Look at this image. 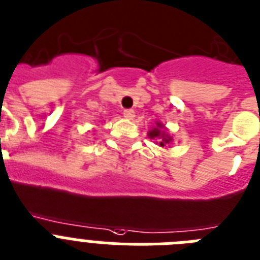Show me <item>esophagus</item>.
Here are the masks:
<instances>
[{
	"label": "esophagus",
	"mask_w": 260,
	"mask_h": 260,
	"mask_svg": "<svg viewBox=\"0 0 260 260\" xmlns=\"http://www.w3.org/2000/svg\"><path fill=\"white\" fill-rule=\"evenodd\" d=\"M124 117L126 120H132L135 117V111L134 110H125L124 111Z\"/></svg>",
	"instance_id": "1"
}]
</instances>
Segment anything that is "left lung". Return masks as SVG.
<instances>
[{
    "label": "left lung",
    "instance_id": "1",
    "mask_svg": "<svg viewBox=\"0 0 260 260\" xmlns=\"http://www.w3.org/2000/svg\"><path fill=\"white\" fill-rule=\"evenodd\" d=\"M148 137L152 139V140H158L156 141V144L158 147L165 148L168 145H171L172 141H173V136L169 135V132L167 131L165 125L160 121H157L156 125H153V128L150 131H148Z\"/></svg>",
    "mask_w": 260,
    "mask_h": 260
}]
</instances>
